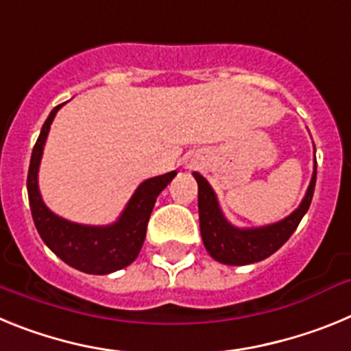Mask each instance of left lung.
<instances>
[{
  "label": "left lung",
  "instance_id": "left-lung-1",
  "mask_svg": "<svg viewBox=\"0 0 351 351\" xmlns=\"http://www.w3.org/2000/svg\"><path fill=\"white\" fill-rule=\"evenodd\" d=\"M193 176L198 182V219H200L204 246L214 260L226 265H246V263L260 262L280 250L297 230L304 214L308 213L316 184L315 170L302 204L283 221L262 228L239 230L223 218L209 182L200 173L195 172Z\"/></svg>",
  "mask_w": 351,
  "mask_h": 351
}]
</instances>
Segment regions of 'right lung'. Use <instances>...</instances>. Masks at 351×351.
<instances>
[{"label": "right lung", "mask_w": 351, "mask_h": 351, "mask_svg": "<svg viewBox=\"0 0 351 351\" xmlns=\"http://www.w3.org/2000/svg\"><path fill=\"white\" fill-rule=\"evenodd\" d=\"M61 105L52 108L31 153L27 197L33 221L43 243L70 267L88 274H108L119 271L130 265L141 253L154 202L163 188H167V184L176 178V172L163 173L142 182L133 193L119 221L110 226H84L56 216L42 202L36 176L49 128Z\"/></svg>", "instance_id": "1"}]
</instances>
